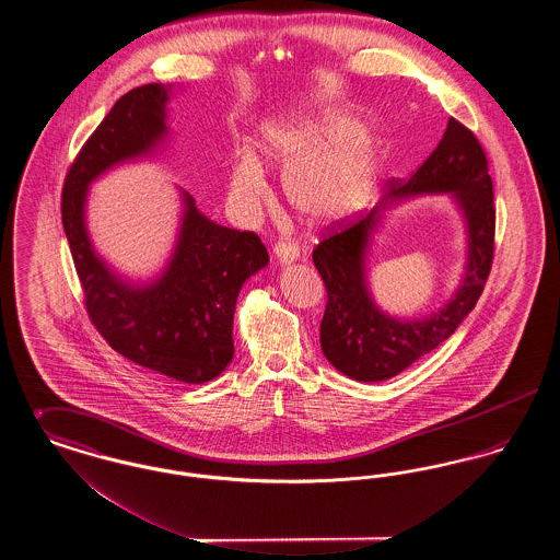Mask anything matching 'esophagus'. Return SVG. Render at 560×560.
Here are the masks:
<instances>
[{
    "instance_id": "1",
    "label": "esophagus",
    "mask_w": 560,
    "mask_h": 560,
    "mask_svg": "<svg viewBox=\"0 0 560 560\" xmlns=\"http://www.w3.org/2000/svg\"><path fill=\"white\" fill-rule=\"evenodd\" d=\"M272 254H275V258H277V262H279V265H292L293 260H298V256H300L298 245L288 243V241H279V243H275Z\"/></svg>"
}]
</instances>
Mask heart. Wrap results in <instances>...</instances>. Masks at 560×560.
Returning <instances> with one entry per match:
<instances>
[{"label":"heart","mask_w":560,"mask_h":560,"mask_svg":"<svg viewBox=\"0 0 560 560\" xmlns=\"http://www.w3.org/2000/svg\"><path fill=\"white\" fill-rule=\"evenodd\" d=\"M270 165L283 174V190L298 212L325 220L354 210L372 188L380 167V147L365 124L350 115L304 124H277L262 136ZM231 183L245 206L265 192V172L252 149L233 161Z\"/></svg>","instance_id":"heart-1"}]
</instances>
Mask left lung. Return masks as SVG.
Wrapping results in <instances>:
<instances>
[{"mask_svg":"<svg viewBox=\"0 0 560 560\" xmlns=\"http://www.w3.org/2000/svg\"><path fill=\"white\" fill-rule=\"evenodd\" d=\"M452 194L467 222V272L453 300L424 320H397L373 302L366 252L381 213L416 194ZM495 206L487 158L477 136L450 117L441 142L409 180H390L370 212L334 224L313 249L327 290L320 348L352 380L382 382L443 345L479 302L493 262Z\"/></svg>","mask_w":560,"mask_h":560,"instance_id":"left-lung-1","label":"left lung"}]
</instances>
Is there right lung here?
<instances>
[{
  "label": "right lung",
  "instance_id": "add662e5",
  "mask_svg": "<svg viewBox=\"0 0 560 560\" xmlns=\"http://www.w3.org/2000/svg\"><path fill=\"white\" fill-rule=\"evenodd\" d=\"M172 85L147 83L124 94L81 147L62 188V226L85 293V308L121 357L176 382L203 384L233 361V315L243 283L268 265L249 231L215 224L183 190L178 240L153 281L133 283L96 254L85 226L90 185L110 167L153 155L170 128Z\"/></svg>",
  "mask_w": 560,
  "mask_h": 560
}]
</instances>
